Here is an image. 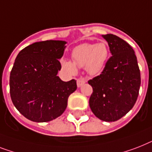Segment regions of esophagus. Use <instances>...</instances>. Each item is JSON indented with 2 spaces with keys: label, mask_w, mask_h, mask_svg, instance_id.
<instances>
[{
  "label": "esophagus",
  "mask_w": 152,
  "mask_h": 152,
  "mask_svg": "<svg viewBox=\"0 0 152 152\" xmlns=\"http://www.w3.org/2000/svg\"><path fill=\"white\" fill-rule=\"evenodd\" d=\"M76 83H77V87H80L82 85H83L86 83V80H85L83 77H80V78L77 79V81H76Z\"/></svg>",
  "instance_id": "34e87169"
}]
</instances>
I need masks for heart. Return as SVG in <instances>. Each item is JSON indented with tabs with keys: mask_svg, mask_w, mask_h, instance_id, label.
I'll use <instances>...</instances> for the list:
<instances>
[{
	"mask_svg": "<svg viewBox=\"0 0 152 152\" xmlns=\"http://www.w3.org/2000/svg\"><path fill=\"white\" fill-rule=\"evenodd\" d=\"M109 55V48L105 43L83 44L76 47L72 51V61L62 60L61 65L69 73L75 74L77 67L86 66L90 75L95 76L104 69Z\"/></svg>",
	"mask_w": 152,
	"mask_h": 152,
	"instance_id": "obj_1",
	"label": "heart"
}]
</instances>
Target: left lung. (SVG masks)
I'll return each mask as SVG.
<instances>
[{
    "label": "left lung",
    "instance_id": "8db88e82",
    "mask_svg": "<svg viewBox=\"0 0 152 152\" xmlns=\"http://www.w3.org/2000/svg\"><path fill=\"white\" fill-rule=\"evenodd\" d=\"M112 56L99 76L88 81L93 88L89 104L101 120L115 122L131 110L137 99L140 72L137 57L128 43L113 34L102 35Z\"/></svg>",
    "mask_w": 152,
    "mask_h": 152
}]
</instances>
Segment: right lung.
<instances>
[{"instance_id": "obj_1", "label": "right lung", "mask_w": 152, "mask_h": 152, "mask_svg": "<svg viewBox=\"0 0 152 152\" xmlns=\"http://www.w3.org/2000/svg\"><path fill=\"white\" fill-rule=\"evenodd\" d=\"M65 44L36 42L16 57L10 74V95L17 110L29 120L44 123L60 116L77 88L76 80L64 82L57 76Z\"/></svg>"}]
</instances>
